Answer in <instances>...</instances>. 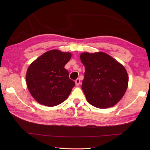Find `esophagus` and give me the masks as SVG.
I'll use <instances>...</instances> for the list:
<instances>
[{
    "label": "esophagus",
    "mask_w": 150,
    "mask_h": 150,
    "mask_svg": "<svg viewBox=\"0 0 150 150\" xmlns=\"http://www.w3.org/2000/svg\"><path fill=\"white\" fill-rule=\"evenodd\" d=\"M75 84L77 85V86H79V84H80V83H81V81H80V79H77L75 80Z\"/></svg>",
    "instance_id": "esophagus-1"
}]
</instances>
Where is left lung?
<instances>
[{
  "instance_id": "obj_1",
  "label": "left lung",
  "mask_w": 150,
  "mask_h": 150,
  "mask_svg": "<svg viewBox=\"0 0 150 150\" xmlns=\"http://www.w3.org/2000/svg\"><path fill=\"white\" fill-rule=\"evenodd\" d=\"M80 57L85 66L82 89L88 103L98 108L113 106L128 88L126 69L103 52L83 53Z\"/></svg>"
}]
</instances>
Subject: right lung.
Returning <instances> with one entry per match:
<instances>
[{"instance_id":"1","label":"right lung","mask_w":150,"mask_h":150,"mask_svg":"<svg viewBox=\"0 0 150 150\" xmlns=\"http://www.w3.org/2000/svg\"><path fill=\"white\" fill-rule=\"evenodd\" d=\"M71 54L53 50L44 53L29 66L26 83L31 95L44 106H55L68 97L75 82L64 68Z\"/></svg>"}]
</instances>
